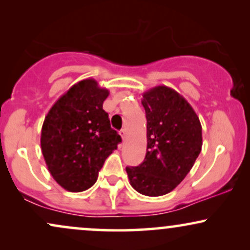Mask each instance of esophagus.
Returning <instances> with one entry per match:
<instances>
[{
	"instance_id": "esophagus-1",
	"label": "esophagus",
	"mask_w": 250,
	"mask_h": 250,
	"mask_svg": "<svg viewBox=\"0 0 250 250\" xmlns=\"http://www.w3.org/2000/svg\"><path fill=\"white\" fill-rule=\"evenodd\" d=\"M120 135H121L122 140L125 141V138H127V131H125V129H121V130H120Z\"/></svg>"
}]
</instances>
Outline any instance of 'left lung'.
Returning a JSON list of instances; mask_svg holds the SVG:
<instances>
[{"mask_svg": "<svg viewBox=\"0 0 250 250\" xmlns=\"http://www.w3.org/2000/svg\"><path fill=\"white\" fill-rule=\"evenodd\" d=\"M146 116V154L138 167H127L138 193L159 197L178 186L198 158L203 136L199 117L174 89L156 86L143 93Z\"/></svg>", "mask_w": 250, "mask_h": 250, "instance_id": "obj_1", "label": "left lung"}]
</instances>
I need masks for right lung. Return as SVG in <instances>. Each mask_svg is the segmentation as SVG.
<instances>
[{
    "mask_svg": "<svg viewBox=\"0 0 250 250\" xmlns=\"http://www.w3.org/2000/svg\"><path fill=\"white\" fill-rule=\"evenodd\" d=\"M108 95L94 79L81 80L45 116L42 152L53 179L65 190L83 192L94 185L106 158L122 141L102 108Z\"/></svg>",
    "mask_w": 250,
    "mask_h": 250,
    "instance_id": "add662e5",
    "label": "right lung"
}]
</instances>
